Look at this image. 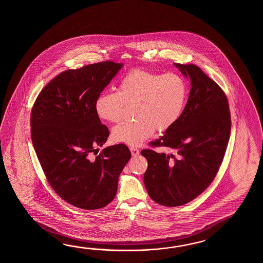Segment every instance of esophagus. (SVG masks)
<instances>
[{
  "label": "esophagus",
  "mask_w": 263,
  "mask_h": 263,
  "mask_svg": "<svg viewBox=\"0 0 263 263\" xmlns=\"http://www.w3.org/2000/svg\"><path fill=\"white\" fill-rule=\"evenodd\" d=\"M129 151H130L132 155L134 157H137L139 155V149L136 148V147H134V146H130V147H129Z\"/></svg>",
  "instance_id": "obj_1"
}]
</instances>
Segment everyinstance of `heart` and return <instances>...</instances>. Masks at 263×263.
<instances>
[{
  "label": "heart",
  "instance_id": "b5f03b06",
  "mask_svg": "<svg viewBox=\"0 0 263 263\" xmlns=\"http://www.w3.org/2000/svg\"><path fill=\"white\" fill-rule=\"evenodd\" d=\"M187 99V84L176 73L151 72L136 69L126 74L118 84V92H103L95 101L99 118L118 122L125 104H135L133 122L115 127L112 139L116 143L139 146L154 134L173 127L179 120Z\"/></svg>",
  "mask_w": 263,
  "mask_h": 263
}]
</instances>
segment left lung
I'll list each match as a JSON object with an SVG mask.
<instances>
[{"label":"left lung","instance_id":"obj_1","mask_svg":"<svg viewBox=\"0 0 263 263\" xmlns=\"http://www.w3.org/2000/svg\"><path fill=\"white\" fill-rule=\"evenodd\" d=\"M190 80L187 103L177 123L165 130L153 146H165L177 153L144 149L148 166L145 189L154 201L178 207L206 190L218 172L229 143L231 120L223 90L195 65L175 63Z\"/></svg>","mask_w":263,"mask_h":263}]
</instances>
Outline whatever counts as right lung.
<instances>
[{
    "label": "right lung",
    "mask_w": 263,
    "mask_h": 263,
    "mask_svg": "<svg viewBox=\"0 0 263 263\" xmlns=\"http://www.w3.org/2000/svg\"><path fill=\"white\" fill-rule=\"evenodd\" d=\"M122 67L107 61L64 71L45 86L32 110L31 137L47 179L80 209L97 210L112 201L132 156L123 144L92 156L109 136L96 114V99Z\"/></svg>",
    "instance_id": "obj_1"
}]
</instances>
